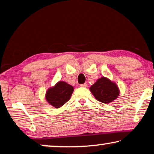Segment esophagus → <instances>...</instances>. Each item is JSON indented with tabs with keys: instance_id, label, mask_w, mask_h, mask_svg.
Returning a JSON list of instances; mask_svg holds the SVG:
<instances>
[{
	"instance_id": "34e87169",
	"label": "esophagus",
	"mask_w": 154,
	"mask_h": 154,
	"mask_svg": "<svg viewBox=\"0 0 154 154\" xmlns=\"http://www.w3.org/2000/svg\"><path fill=\"white\" fill-rule=\"evenodd\" d=\"M81 87H83V88H88V84H87V83L82 84V85H81Z\"/></svg>"
}]
</instances>
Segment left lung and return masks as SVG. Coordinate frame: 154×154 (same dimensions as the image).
I'll return each instance as SVG.
<instances>
[{"label":"left lung","mask_w":154,"mask_h":154,"mask_svg":"<svg viewBox=\"0 0 154 154\" xmlns=\"http://www.w3.org/2000/svg\"><path fill=\"white\" fill-rule=\"evenodd\" d=\"M90 90L97 100L104 104L112 102L120 94L116 83L104 76L100 78L90 88Z\"/></svg>","instance_id":"obj_1"}]
</instances>
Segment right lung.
I'll use <instances>...</instances> for the list:
<instances>
[{"instance_id": "add662e5", "label": "right lung", "mask_w": 154, "mask_h": 154, "mask_svg": "<svg viewBox=\"0 0 154 154\" xmlns=\"http://www.w3.org/2000/svg\"><path fill=\"white\" fill-rule=\"evenodd\" d=\"M74 88L64 81H59L53 87L48 88L45 93V100L54 108L62 106L71 98Z\"/></svg>"}]
</instances>
